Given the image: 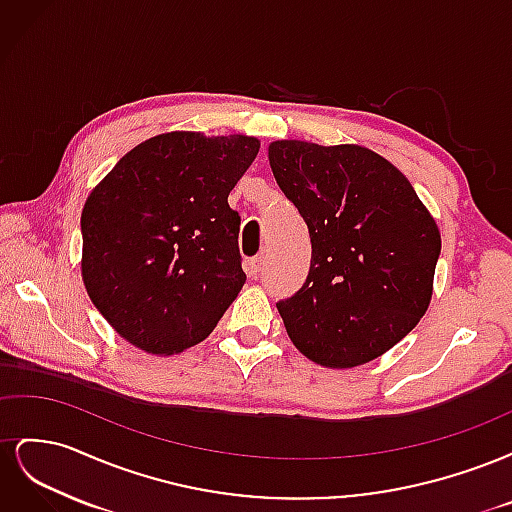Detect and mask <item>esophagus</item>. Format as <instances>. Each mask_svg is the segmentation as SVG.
Here are the masks:
<instances>
[{
    "instance_id": "esophagus-1",
    "label": "esophagus",
    "mask_w": 512,
    "mask_h": 512,
    "mask_svg": "<svg viewBox=\"0 0 512 512\" xmlns=\"http://www.w3.org/2000/svg\"><path fill=\"white\" fill-rule=\"evenodd\" d=\"M262 267H265V256H256L250 262H247V275L252 277V280H258V275L262 273Z\"/></svg>"
}]
</instances>
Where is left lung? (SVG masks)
Instances as JSON below:
<instances>
[{
    "mask_svg": "<svg viewBox=\"0 0 512 512\" xmlns=\"http://www.w3.org/2000/svg\"><path fill=\"white\" fill-rule=\"evenodd\" d=\"M269 164L312 239L303 288L277 303L288 337L322 367L378 359L427 312L436 220L401 170L367 147L273 141Z\"/></svg>",
    "mask_w": 512,
    "mask_h": 512,
    "instance_id": "1",
    "label": "left lung"
}]
</instances>
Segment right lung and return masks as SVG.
<instances>
[{
  "label": "right lung",
  "instance_id": "right-lung-1",
  "mask_svg": "<svg viewBox=\"0 0 512 512\" xmlns=\"http://www.w3.org/2000/svg\"><path fill=\"white\" fill-rule=\"evenodd\" d=\"M254 136L166 132L136 145L85 200L81 275L111 327L149 354L188 350L245 284L228 194Z\"/></svg>",
  "mask_w": 512,
  "mask_h": 512
}]
</instances>
